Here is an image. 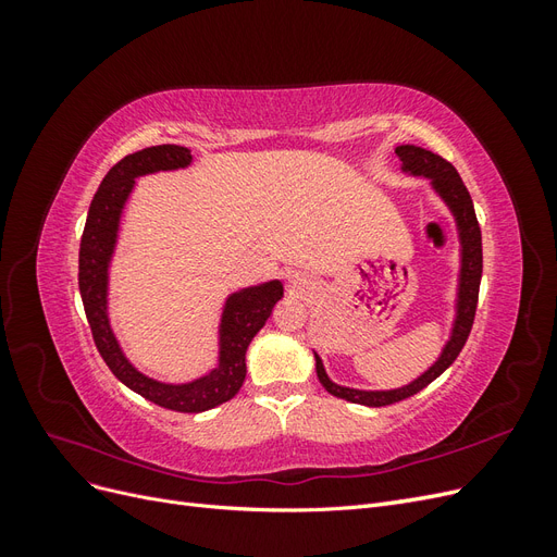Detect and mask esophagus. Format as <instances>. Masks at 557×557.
I'll return each mask as SVG.
<instances>
[{
    "instance_id": "esophagus-1",
    "label": "esophagus",
    "mask_w": 557,
    "mask_h": 557,
    "mask_svg": "<svg viewBox=\"0 0 557 557\" xmlns=\"http://www.w3.org/2000/svg\"><path fill=\"white\" fill-rule=\"evenodd\" d=\"M313 288V283L305 274H293L290 276V290L297 295H309Z\"/></svg>"
}]
</instances>
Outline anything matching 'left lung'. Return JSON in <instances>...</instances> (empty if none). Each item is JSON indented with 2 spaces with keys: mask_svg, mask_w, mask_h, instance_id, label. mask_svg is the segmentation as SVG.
Instances as JSON below:
<instances>
[{
  "mask_svg": "<svg viewBox=\"0 0 557 557\" xmlns=\"http://www.w3.org/2000/svg\"><path fill=\"white\" fill-rule=\"evenodd\" d=\"M395 153L401 160L404 174L430 178L432 190L444 201L455 218V227H458V242H460V272H458V290H455V318H453L450 336L444 344L440 358H436L418 379H413L411 383L401 387H393V391H360V387L334 383L325 372L323 360H320V356L313 350L315 374H318V381L323 383L325 391L346 401L362 404V407H387V404L407 399L423 391L425 385H430L436 376H442L446 372V369L455 362V358L460 356V350L471 332V325H474L479 285H481V272H483L481 227L474 213V201H471L469 190L465 188L460 174L455 172V166L446 162L442 156L432 153V150L413 146V144L397 146Z\"/></svg>",
  "mask_w": 557,
  "mask_h": 557,
  "instance_id": "left-lung-1",
  "label": "left lung"
}]
</instances>
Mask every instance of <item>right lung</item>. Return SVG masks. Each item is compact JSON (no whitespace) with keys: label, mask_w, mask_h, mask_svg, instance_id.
Segmentation results:
<instances>
[{"label":"right lung","mask_w":557,"mask_h":557,"mask_svg":"<svg viewBox=\"0 0 557 557\" xmlns=\"http://www.w3.org/2000/svg\"><path fill=\"white\" fill-rule=\"evenodd\" d=\"M190 164V148L162 144L137 150L111 166L92 197L86 230L81 237L78 288L95 346L113 376L158 407L181 413H201L239 393L246 379L248 344L264 327L276 301L283 297V283L274 278L227 295L221 325H218V364L209 374L188 383H164L139 372L117 344L109 318V267L117 244L121 215L134 183L146 174L176 172Z\"/></svg>","instance_id":"right-lung-1"}]
</instances>
